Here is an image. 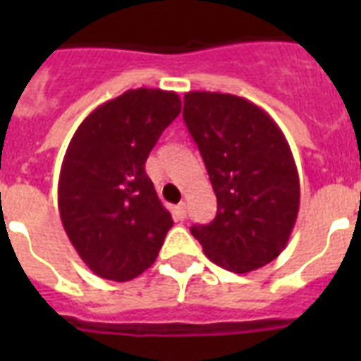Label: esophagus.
I'll return each mask as SVG.
<instances>
[{"label":"esophagus","mask_w":361,"mask_h":361,"mask_svg":"<svg viewBox=\"0 0 361 361\" xmlns=\"http://www.w3.org/2000/svg\"><path fill=\"white\" fill-rule=\"evenodd\" d=\"M174 212H176V217H178V219H180V221L185 219V215H187V206H185V202L178 204V206H176Z\"/></svg>","instance_id":"1"}]
</instances>
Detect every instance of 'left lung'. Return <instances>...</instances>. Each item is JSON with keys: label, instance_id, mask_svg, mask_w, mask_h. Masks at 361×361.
Masks as SVG:
<instances>
[{"label": "left lung", "instance_id": "1", "mask_svg": "<svg viewBox=\"0 0 361 361\" xmlns=\"http://www.w3.org/2000/svg\"><path fill=\"white\" fill-rule=\"evenodd\" d=\"M183 103L217 197L215 219L191 226V234L221 268H262L279 257L296 225L300 178L290 146L271 116L247 99L189 92Z\"/></svg>", "mask_w": 361, "mask_h": 361}]
</instances>
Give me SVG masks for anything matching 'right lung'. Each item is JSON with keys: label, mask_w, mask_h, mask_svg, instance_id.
Returning a JSON list of instances; mask_svg holds the SVG:
<instances>
[{"label": "right lung", "mask_w": 361, "mask_h": 361, "mask_svg": "<svg viewBox=\"0 0 361 361\" xmlns=\"http://www.w3.org/2000/svg\"><path fill=\"white\" fill-rule=\"evenodd\" d=\"M180 112L178 93L129 90L97 106L71 138L59 217L78 257L103 279L121 283L146 271L174 225L144 166Z\"/></svg>", "instance_id": "1"}]
</instances>
